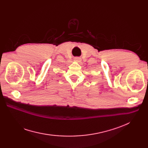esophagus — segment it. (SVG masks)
<instances>
[{
	"instance_id": "34e87169",
	"label": "esophagus",
	"mask_w": 148,
	"mask_h": 148,
	"mask_svg": "<svg viewBox=\"0 0 148 148\" xmlns=\"http://www.w3.org/2000/svg\"><path fill=\"white\" fill-rule=\"evenodd\" d=\"M74 61L77 62H82V59L79 57H77V58H75Z\"/></svg>"
}]
</instances>
